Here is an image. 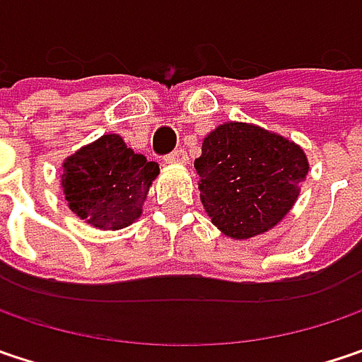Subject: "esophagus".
Here are the masks:
<instances>
[{
  "label": "esophagus",
  "instance_id": "esophagus-1",
  "mask_svg": "<svg viewBox=\"0 0 362 362\" xmlns=\"http://www.w3.org/2000/svg\"><path fill=\"white\" fill-rule=\"evenodd\" d=\"M165 161H168V163H174V165H186V163H188V155H186L184 148H176L174 153H170V155L165 157Z\"/></svg>",
  "mask_w": 362,
  "mask_h": 362
}]
</instances>
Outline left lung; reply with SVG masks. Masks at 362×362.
Listing matches in <instances>:
<instances>
[{
    "instance_id": "left-lung-1",
    "label": "left lung",
    "mask_w": 362,
    "mask_h": 362,
    "mask_svg": "<svg viewBox=\"0 0 362 362\" xmlns=\"http://www.w3.org/2000/svg\"><path fill=\"white\" fill-rule=\"evenodd\" d=\"M205 214L215 228L248 240L288 215L309 174L300 145L247 122L219 124L194 159Z\"/></svg>"
}]
</instances>
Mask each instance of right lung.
Wrapping results in <instances>:
<instances>
[{
    "label": "right lung",
    "instance_id": "add662e5",
    "mask_svg": "<svg viewBox=\"0 0 362 362\" xmlns=\"http://www.w3.org/2000/svg\"><path fill=\"white\" fill-rule=\"evenodd\" d=\"M159 165L134 153L119 134L81 147L62 163V190L70 211L97 230H122L143 215Z\"/></svg>",
    "mask_w": 362,
    "mask_h": 362
}]
</instances>
